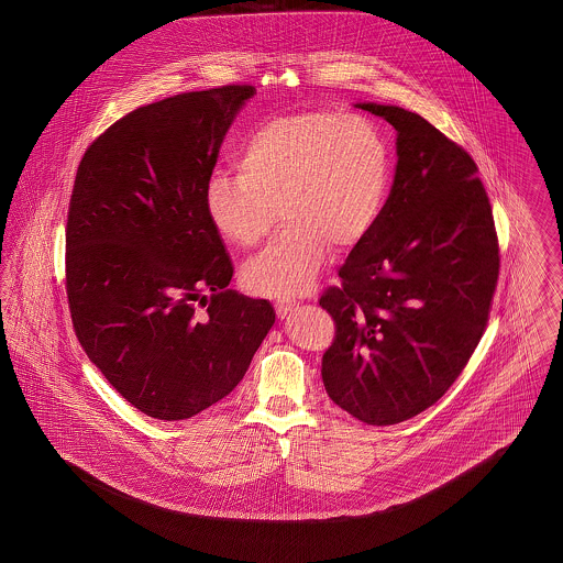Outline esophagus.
Masks as SVG:
<instances>
[{
	"label": "esophagus",
	"instance_id": "1",
	"mask_svg": "<svg viewBox=\"0 0 563 563\" xmlns=\"http://www.w3.org/2000/svg\"><path fill=\"white\" fill-rule=\"evenodd\" d=\"M276 314H278V319H285V317H289L291 312L295 310V299H278L276 303Z\"/></svg>",
	"mask_w": 563,
	"mask_h": 563
}]
</instances>
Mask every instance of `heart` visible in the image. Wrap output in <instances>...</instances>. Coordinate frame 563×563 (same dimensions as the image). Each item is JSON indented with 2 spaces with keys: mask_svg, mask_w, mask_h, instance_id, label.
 I'll use <instances>...</instances> for the list:
<instances>
[{
  "mask_svg": "<svg viewBox=\"0 0 563 563\" xmlns=\"http://www.w3.org/2000/svg\"><path fill=\"white\" fill-rule=\"evenodd\" d=\"M236 170L209 177V221L223 241L253 249L280 213L285 230L244 264L241 280L251 294L285 297L312 287L331 244L346 251L369 236L388 196L390 152L365 115L306 111L255 126Z\"/></svg>",
  "mask_w": 563,
  "mask_h": 563,
  "instance_id": "obj_1",
  "label": "heart"
}]
</instances>
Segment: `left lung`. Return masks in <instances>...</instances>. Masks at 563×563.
<instances>
[{
  "label": "left lung",
  "instance_id": "8db88e82",
  "mask_svg": "<svg viewBox=\"0 0 563 563\" xmlns=\"http://www.w3.org/2000/svg\"><path fill=\"white\" fill-rule=\"evenodd\" d=\"M397 131V170L374 230L319 303L335 321L322 354L331 401L365 424H399L439 401L482 340L498 239L477 164L422 115L356 103Z\"/></svg>",
  "mask_w": 563,
  "mask_h": 563
}]
</instances>
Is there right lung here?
Instances as JSON below:
<instances>
[{"instance_id": "1", "label": "right lung", "mask_w": 563, "mask_h": 563, "mask_svg": "<svg viewBox=\"0 0 563 563\" xmlns=\"http://www.w3.org/2000/svg\"><path fill=\"white\" fill-rule=\"evenodd\" d=\"M253 95L232 84L134 109L78 166L65 257L74 329L109 384L156 420L228 397L276 319L268 299L228 289L234 266L205 205Z\"/></svg>"}]
</instances>
